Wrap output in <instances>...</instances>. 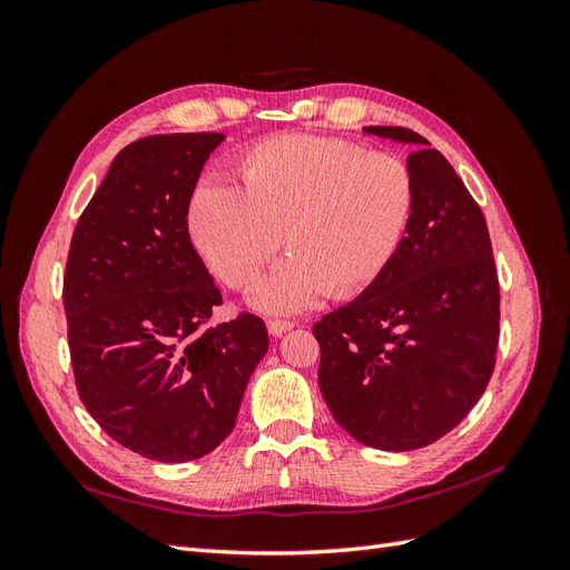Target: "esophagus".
I'll list each match as a JSON object with an SVG mask.
<instances>
[{"label": "esophagus", "mask_w": 570, "mask_h": 570, "mask_svg": "<svg viewBox=\"0 0 570 570\" xmlns=\"http://www.w3.org/2000/svg\"><path fill=\"white\" fill-rule=\"evenodd\" d=\"M266 325H268V333H271L273 337H283L287 331H292V327H295V323L281 321V318H271Z\"/></svg>", "instance_id": "obj_1"}]
</instances>
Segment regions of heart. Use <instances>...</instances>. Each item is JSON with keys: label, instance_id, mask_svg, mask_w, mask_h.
<instances>
[{"label": "heart", "instance_id": "1", "mask_svg": "<svg viewBox=\"0 0 570 570\" xmlns=\"http://www.w3.org/2000/svg\"><path fill=\"white\" fill-rule=\"evenodd\" d=\"M239 187L204 180L187 199V233L204 266L247 287L285 239L289 254L249 289L266 314H297L323 295L347 299L392 264L416 187L392 151L347 140L278 135L237 159Z\"/></svg>", "mask_w": 570, "mask_h": 570}]
</instances>
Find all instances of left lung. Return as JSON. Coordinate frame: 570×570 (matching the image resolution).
Segmentation results:
<instances>
[{"label": "left lung", "mask_w": 570, "mask_h": 570, "mask_svg": "<svg viewBox=\"0 0 570 570\" xmlns=\"http://www.w3.org/2000/svg\"><path fill=\"white\" fill-rule=\"evenodd\" d=\"M364 132L413 147L416 199L387 271L314 325L318 387L356 442L411 452L454 430L485 392L499 283L485 216L452 164L409 128Z\"/></svg>", "instance_id": "8db88e82"}]
</instances>
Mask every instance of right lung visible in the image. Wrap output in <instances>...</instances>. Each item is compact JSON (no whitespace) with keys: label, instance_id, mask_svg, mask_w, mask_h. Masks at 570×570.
Listing matches in <instances>:
<instances>
[{"label":"right lung","instance_id":"obj_1","mask_svg":"<svg viewBox=\"0 0 570 570\" xmlns=\"http://www.w3.org/2000/svg\"><path fill=\"white\" fill-rule=\"evenodd\" d=\"M220 132L149 135L116 154L68 252L63 308L80 400L140 456L214 452L268 333L252 314L204 327L220 289L189 243L187 199Z\"/></svg>","mask_w":570,"mask_h":570}]
</instances>
